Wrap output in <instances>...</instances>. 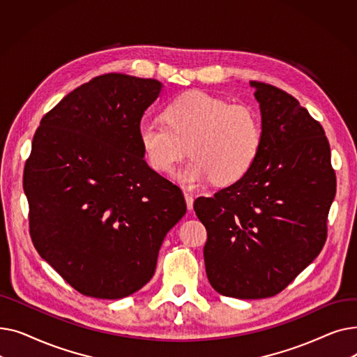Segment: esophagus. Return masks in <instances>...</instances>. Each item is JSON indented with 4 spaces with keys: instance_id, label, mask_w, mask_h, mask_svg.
I'll list each match as a JSON object with an SVG mask.
<instances>
[{
    "instance_id": "34e87169",
    "label": "esophagus",
    "mask_w": 357,
    "mask_h": 357,
    "mask_svg": "<svg viewBox=\"0 0 357 357\" xmlns=\"http://www.w3.org/2000/svg\"><path fill=\"white\" fill-rule=\"evenodd\" d=\"M183 197H185V201H186V207H188V210L191 211L192 207H194V197H192V194L183 192Z\"/></svg>"
}]
</instances>
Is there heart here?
I'll return each instance as SVG.
<instances>
[{
	"label": "heart",
	"instance_id": "1",
	"mask_svg": "<svg viewBox=\"0 0 357 357\" xmlns=\"http://www.w3.org/2000/svg\"><path fill=\"white\" fill-rule=\"evenodd\" d=\"M165 123L143 121L137 137L153 171L166 175L186 155L176 179L195 186L213 179L230 185L249 174L261 147V124L248 105L202 91L185 92L163 111Z\"/></svg>",
	"mask_w": 357,
	"mask_h": 357
}]
</instances>
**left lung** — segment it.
<instances>
[{"label": "left lung", "instance_id": "8db88e82", "mask_svg": "<svg viewBox=\"0 0 357 357\" xmlns=\"http://www.w3.org/2000/svg\"><path fill=\"white\" fill-rule=\"evenodd\" d=\"M261 116V147L246 176L194 210L207 229L211 287L240 299L285 289L321 252L335 195L324 128L273 85L250 81Z\"/></svg>", "mask_w": 357, "mask_h": 357}]
</instances>
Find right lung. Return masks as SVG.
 <instances>
[{
  "label": "right lung",
  "mask_w": 357,
  "mask_h": 357,
  "mask_svg": "<svg viewBox=\"0 0 357 357\" xmlns=\"http://www.w3.org/2000/svg\"><path fill=\"white\" fill-rule=\"evenodd\" d=\"M162 86L101 75L62 98L33 137L23 176L33 245L86 296L119 299L143 288L186 213L179 186L146 163L137 137Z\"/></svg>",
  "instance_id": "add662e5"
}]
</instances>
